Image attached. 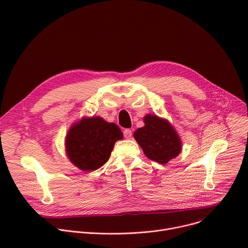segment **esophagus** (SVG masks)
I'll list each match as a JSON object with an SVG mask.
<instances>
[{
	"instance_id": "34e87169",
	"label": "esophagus",
	"mask_w": 248,
	"mask_h": 248,
	"mask_svg": "<svg viewBox=\"0 0 248 248\" xmlns=\"http://www.w3.org/2000/svg\"><path fill=\"white\" fill-rule=\"evenodd\" d=\"M132 136H133V133H132L131 129H128V128L124 129V137L125 139H127V140L132 139Z\"/></svg>"
}]
</instances>
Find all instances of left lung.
I'll list each match as a JSON object with an SVG mask.
<instances>
[{
	"mask_svg": "<svg viewBox=\"0 0 248 248\" xmlns=\"http://www.w3.org/2000/svg\"><path fill=\"white\" fill-rule=\"evenodd\" d=\"M145 126L138 128L134 137L146 157L159 164H167L181 152V140L168 121L157 115H146Z\"/></svg>",
	"mask_w": 248,
	"mask_h": 248,
	"instance_id": "obj_1",
	"label": "left lung"
}]
</instances>
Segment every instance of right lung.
<instances>
[{"mask_svg":"<svg viewBox=\"0 0 248 248\" xmlns=\"http://www.w3.org/2000/svg\"><path fill=\"white\" fill-rule=\"evenodd\" d=\"M122 139L123 133L115 124L99 116L83 119L67 134V155L80 170L93 172L108 161L114 142Z\"/></svg>","mask_w":248,"mask_h":248,"instance_id":"obj_1","label":"right lung"}]
</instances>
